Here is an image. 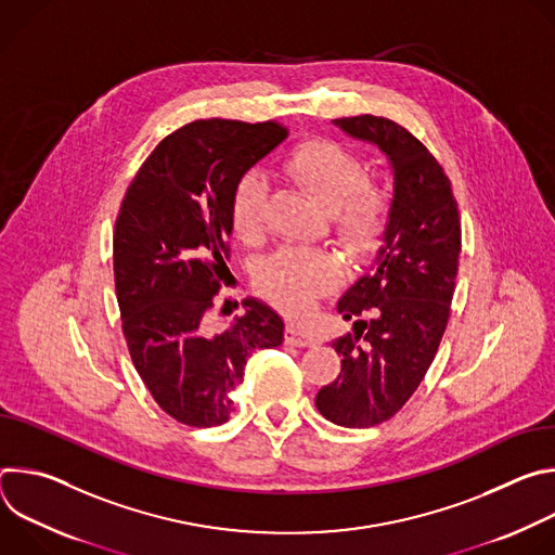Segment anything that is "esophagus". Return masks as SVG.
Here are the masks:
<instances>
[{"label": "esophagus", "mask_w": 555, "mask_h": 555, "mask_svg": "<svg viewBox=\"0 0 555 555\" xmlns=\"http://www.w3.org/2000/svg\"><path fill=\"white\" fill-rule=\"evenodd\" d=\"M285 343L294 345V347H313L315 343H319V338H315L309 330H302L298 325H287Z\"/></svg>", "instance_id": "esophagus-1"}]
</instances>
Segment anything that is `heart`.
<instances>
[{"label": "heart", "mask_w": 555, "mask_h": 555, "mask_svg": "<svg viewBox=\"0 0 555 555\" xmlns=\"http://www.w3.org/2000/svg\"><path fill=\"white\" fill-rule=\"evenodd\" d=\"M285 173L315 202L330 210L338 242L353 255L377 246L392 210V189L386 182L366 180L362 157L332 140H307L294 146ZM268 184L257 171L246 173L234 186L230 223L246 244L259 242L266 232ZM340 263L330 250L283 248L261 270V287L292 313H307L338 279Z\"/></svg>", "instance_id": "b5f03b06"}]
</instances>
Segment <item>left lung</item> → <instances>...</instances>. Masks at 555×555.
Returning a JSON list of instances; mask_svg holds the SVG:
<instances>
[{"instance_id": "8db88e82", "label": "left lung", "mask_w": 555, "mask_h": 555, "mask_svg": "<svg viewBox=\"0 0 555 555\" xmlns=\"http://www.w3.org/2000/svg\"><path fill=\"white\" fill-rule=\"evenodd\" d=\"M334 122L377 144L395 180L384 246L338 300L353 323L332 345L343 369L315 395L330 422L371 428L402 411L435 360L456 285L461 217L437 157L409 129L371 114Z\"/></svg>"}]
</instances>
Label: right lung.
I'll return each mask as SVG.
<instances>
[{"label":"right lung","mask_w":555,"mask_h":555,"mask_svg":"<svg viewBox=\"0 0 555 555\" xmlns=\"http://www.w3.org/2000/svg\"><path fill=\"white\" fill-rule=\"evenodd\" d=\"M287 129L274 120H195L157 144L131 180L114 230V281L131 362L151 398L184 426L228 422V392L257 349L283 343L259 300L225 330L206 313L228 272L234 186Z\"/></svg>","instance_id":"obj_1"}]
</instances>
